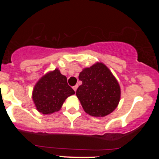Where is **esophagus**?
<instances>
[{
	"label": "esophagus",
	"mask_w": 159,
	"mask_h": 159,
	"mask_svg": "<svg viewBox=\"0 0 159 159\" xmlns=\"http://www.w3.org/2000/svg\"><path fill=\"white\" fill-rule=\"evenodd\" d=\"M78 87V85H75V86H74V87H73V90H74L75 91V92H76V90H77Z\"/></svg>",
	"instance_id": "esophagus-1"
}]
</instances>
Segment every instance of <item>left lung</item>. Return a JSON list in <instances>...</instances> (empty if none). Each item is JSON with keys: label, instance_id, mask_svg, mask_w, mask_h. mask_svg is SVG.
<instances>
[{"label": "left lung", "instance_id": "left-lung-1", "mask_svg": "<svg viewBox=\"0 0 159 159\" xmlns=\"http://www.w3.org/2000/svg\"><path fill=\"white\" fill-rule=\"evenodd\" d=\"M78 78L82 84L78 87L76 95L87 114L105 116L117 107L120 86L106 66L97 63L83 69Z\"/></svg>", "mask_w": 159, "mask_h": 159}]
</instances>
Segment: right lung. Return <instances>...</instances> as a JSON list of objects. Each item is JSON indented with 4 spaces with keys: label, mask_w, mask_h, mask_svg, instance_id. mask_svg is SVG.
<instances>
[{
    "label": "right lung",
    "mask_w": 159,
    "mask_h": 159,
    "mask_svg": "<svg viewBox=\"0 0 159 159\" xmlns=\"http://www.w3.org/2000/svg\"><path fill=\"white\" fill-rule=\"evenodd\" d=\"M73 94L75 91L67 83L66 77L55 69L36 83L33 99L39 112L50 114L59 111L66 98Z\"/></svg>",
    "instance_id": "right-lung-1"
}]
</instances>
